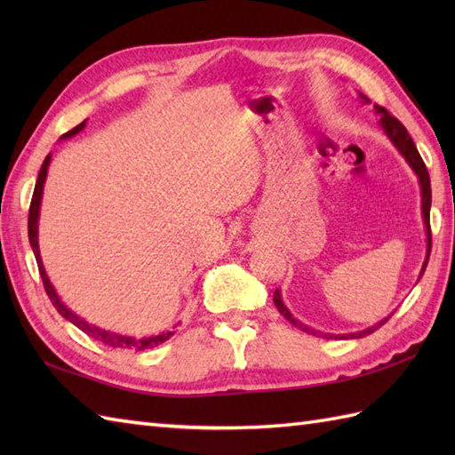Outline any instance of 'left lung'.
<instances>
[{"label": "left lung", "instance_id": "left-lung-1", "mask_svg": "<svg viewBox=\"0 0 455 455\" xmlns=\"http://www.w3.org/2000/svg\"><path fill=\"white\" fill-rule=\"evenodd\" d=\"M360 100H362L363 103H370V100H367L363 93H360ZM375 113L379 115V127H381V131L385 132V137H387V139L393 142V147L399 150L401 156H403L404 160H407V164L412 168V172L417 173V178H419L420 197H422V220H424V230H427V258H424V264H422V269H420V275H419V279H420L422 274H424V269H427L428 258H430V248H432V233H430L432 189H430V176H428V170H427V166H424V162H422V158H420V154H419L417 147H414L411 134L407 132V129L403 127V123H401L399 119H395L393 115H389L387 109L379 108V105H375ZM274 303H275V307H277V311L282 313L293 326L301 328L303 332L318 336V338H334V340H338V338H340V340H342V338H344V340H346V338H363V336H367V334L375 332L377 328L383 326V324L387 323L389 318H391V315L385 316L383 321H379L377 324H373V326H370V328H365V331H360V332L331 334V332H321V331H316V328H311V326L303 324L301 321H297V318L291 315V311H289V308L283 305V301H282V291H279V289H275V291H274Z\"/></svg>", "mask_w": 455, "mask_h": 455}]
</instances>
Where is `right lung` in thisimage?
<instances>
[{
	"instance_id": "add662e5",
	"label": "right lung",
	"mask_w": 455,
	"mask_h": 455,
	"mask_svg": "<svg viewBox=\"0 0 455 455\" xmlns=\"http://www.w3.org/2000/svg\"><path fill=\"white\" fill-rule=\"evenodd\" d=\"M85 127V121H82L78 127H74L72 131H68L66 134H62V140L66 139H72L78 134L80 131H84ZM51 160H52V154H48L44 158L41 172H38V178L35 183V191H33V199H31V209H28V243H31L33 248V254L36 258V266H38V272H41L43 277V285L46 289V295L51 299L54 308L58 313H60L66 321H70L74 326H78L82 332H85L88 336H92L93 340L103 342L105 346H111V347H121V350H147V347H154L162 342H166L170 336L176 334V331H166V332H160V334H152V336H142V338H134V336H124L119 332H111V331H105L101 326H95L90 324L85 318L76 315L72 308H68L66 303H62V299L58 297L54 285L51 283V279L46 275V269L43 266V258H41V250H38V217H41V201H43V189H44V181H46V173H48V166H51ZM178 326V324H176ZM173 326V328H176Z\"/></svg>"
}]
</instances>
